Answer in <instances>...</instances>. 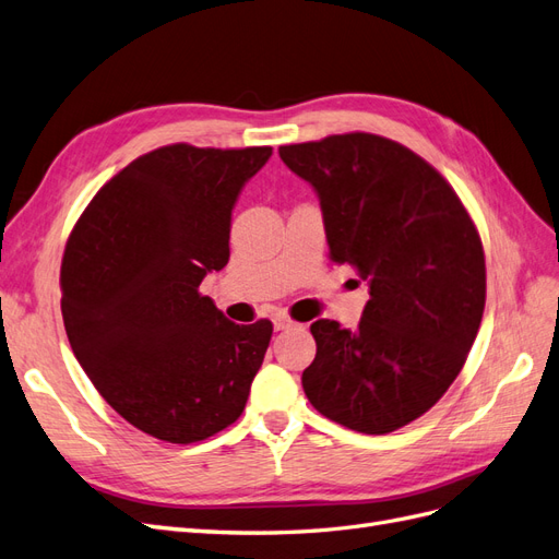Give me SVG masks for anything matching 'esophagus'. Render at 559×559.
I'll use <instances>...</instances> for the list:
<instances>
[{
  "label": "esophagus",
  "instance_id": "obj_1",
  "mask_svg": "<svg viewBox=\"0 0 559 559\" xmlns=\"http://www.w3.org/2000/svg\"><path fill=\"white\" fill-rule=\"evenodd\" d=\"M295 325V321H293V318L288 316V313H285V311H278L276 316H274V328L276 330H288V328H293Z\"/></svg>",
  "mask_w": 559,
  "mask_h": 559
}]
</instances>
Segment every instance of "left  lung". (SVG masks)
I'll return each instance as SVG.
<instances>
[{
	"mask_svg": "<svg viewBox=\"0 0 559 559\" xmlns=\"http://www.w3.org/2000/svg\"><path fill=\"white\" fill-rule=\"evenodd\" d=\"M321 199L330 260L370 283L356 330L311 323L301 374L323 417L368 436L419 419L452 386L480 330V234L452 185L419 154L374 133L278 147Z\"/></svg>",
	"mask_w": 559,
	"mask_h": 559,
	"instance_id": "1",
	"label": "left lung"
}]
</instances>
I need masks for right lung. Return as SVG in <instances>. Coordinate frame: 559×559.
Returning a JSON list of instances; mask_svg holds the SVG:
<instances>
[{"instance_id": "obj_1", "label": "right lung", "mask_w": 559, "mask_h": 559, "mask_svg": "<svg viewBox=\"0 0 559 559\" xmlns=\"http://www.w3.org/2000/svg\"><path fill=\"white\" fill-rule=\"evenodd\" d=\"M271 147L175 142L109 178L70 231L62 323L91 384L142 433L191 444L248 403L274 325L227 321L199 293L229 262L231 209Z\"/></svg>"}]
</instances>
